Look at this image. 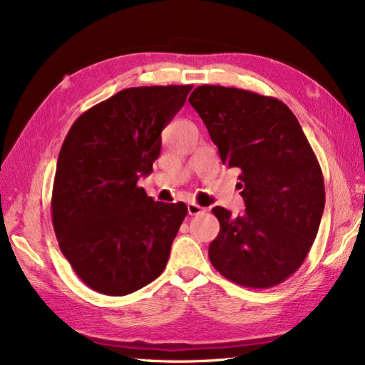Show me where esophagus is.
I'll return each instance as SVG.
<instances>
[{"label":"esophagus","instance_id":"34e87169","mask_svg":"<svg viewBox=\"0 0 365 365\" xmlns=\"http://www.w3.org/2000/svg\"><path fill=\"white\" fill-rule=\"evenodd\" d=\"M204 212H205V208L200 207L199 204H196V202H190L188 204V213L191 216H196V215H200V213H204Z\"/></svg>","mask_w":365,"mask_h":365}]
</instances>
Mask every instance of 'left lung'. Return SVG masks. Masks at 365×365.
<instances>
[{"mask_svg":"<svg viewBox=\"0 0 365 365\" xmlns=\"http://www.w3.org/2000/svg\"><path fill=\"white\" fill-rule=\"evenodd\" d=\"M188 102L222 165L242 170L245 213L212 210L220 221L212 265L251 289L284 282L304 262L324 208L322 169L298 119L281 100L237 88L202 84Z\"/></svg>","mask_w":365,"mask_h":365,"instance_id":"8db88e82","label":"left lung"}]
</instances>
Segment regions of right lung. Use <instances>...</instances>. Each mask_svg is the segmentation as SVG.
<instances>
[{
  "label": "right lung",
  "instance_id": "right-lung-1",
  "mask_svg": "<svg viewBox=\"0 0 365 365\" xmlns=\"http://www.w3.org/2000/svg\"><path fill=\"white\" fill-rule=\"evenodd\" d=\"M192 86L123 89L83 113L61 147L51 221L61 252L92 290L123 297L166 268L188 213L138 187L152 173L161 131Z\"/></svg>",
  "mask_w": 365,
  "mask_h": 365
}]
</instances>
